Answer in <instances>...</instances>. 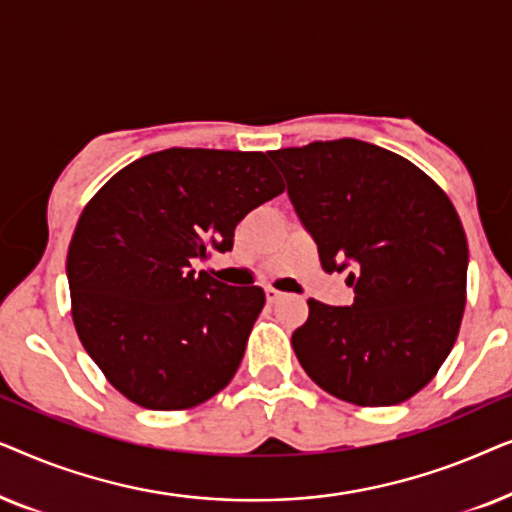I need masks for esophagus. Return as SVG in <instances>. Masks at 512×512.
Returning <instances> with one entry per match:
<instances>
[{"label": "esophagus", "instance_id": "obj_1", "mask_svg": "<svg viewBox=\"0 0 512 512\" xmlns=\"http://www.w3.org/2000/svg\"><path fill=\"white\" fill-rule=\"evenodd\" d=\"M265 298H268V303H277V300L284 298V293L277 291V289H272V286H268V289H265Z\"/></svg>", "mask_w": 512, "mask_h": 512}]
</instances>
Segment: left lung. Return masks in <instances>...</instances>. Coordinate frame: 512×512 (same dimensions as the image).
<instances>
[{
	"mask_svg": "<svg viewBox=\"0 0 512 512\" xmlns=\"http://www.w3.org/2000/svg\"><path fill=\"white\" fill-rule=\"evenodd\" d=\"M321 268H349L347 307L307 300L293 352L321 389L366 408L408 401L452 352L466 305L468 244L436 181L361 139L270 151Z\"/></svg>",
	"mask_w": 512,
	"mask_h": 512,
	"instance_id": "1",
	"label": "left lung"
}]
</instances>
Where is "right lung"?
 Returning a JSON list of instances; mask_svg holds the SVG:
<instances>
[{
  "label": "right lung",
  "instance_id": "right-lung-1",
  "mask_svg": "<svg viewBox=\"0 0 512 512\" xmlns=\"http://www.w3.org/2000/svg\"><path fill=\"white\" fill-rule=\"evenodd\" d=\"M282 191L265 153L165 149L88 202L67 254L72 319L125 398L186 410L233 380L265 293L195 263L233 249L237 223Z\"/></svg>",
  "mask_w": 512,
  "mask_h": 512
}]
</instances>
